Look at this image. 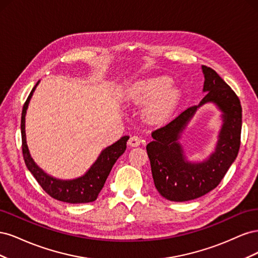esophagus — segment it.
<instances>
[{
  "label": "esophagus",
  "instance_id": "34e87169",
  "mask_svg": "<svg viewBox=\"0 0 258 258\" xmlns=\"http://www.w3.org/2000/svg\"><path fill=\"white\" fill-rule=\"evenodd\" d=\"M128 144L132 147H136V146H139L140 144H141V139H140L138 136H132L130 137L129 141H128Z\"/></svg>",
  "mask_w": 258,
  "mask_h": 258
}]
</instances>
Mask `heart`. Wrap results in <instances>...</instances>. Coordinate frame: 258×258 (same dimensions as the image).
Listing matches in <instances>:
<instances>
[{
	"instance_id": "b5f03b06",
	"label": "heart",
	"mask_w": 258,
	"mask_h": 258,
	"mask_svg": "<svg viewBox=\"0 0 258 258\" xmlns=\"http://www.w3.org/2000/svg\"><path fill=\"white\" fill-rule=\"evenodd\" d=\"M170 81L167 77H155L138 83L131 89L129 97L136 103L145 102L152 97H156L147 106L145 115L148 121L159 123L165 121L172 113L178 100V92L173 88H167Z\"/></svg>"
}]
</instances>
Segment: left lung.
I'll return each instance as SVG.
<instances>
[{"label":"left lung","instance_id":"left-lung-1","mask_svg":"<svg viewBox=\"0 0 258 258\" xmlns=\"http://www.w3.org/2000/svg\"><path fill=\"white\" fill-rule=\"evenodd\" d=\"M204 91L199 105L177 115L166 126L152 132L153 141L146 146L155 187L162 197L183 202L199 198L221 183L240 148L242 107L238 96L213 69L202 66ZM208 102L223 112V126L216 152L205 162L191 164L184 159L178 139L197 108Z\"/></svg>","mask_w":258,"mask_h":258}]
</instances>
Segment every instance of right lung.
Segmentation results:
<instances>
[{"label": "right lung", "mask_w": 258, "mask_h": 258, "mask_svg": "<svg viewBox=\"0 0 258 258\" xmlns=\"http://www.w3.org/2000/svg\"><path fill=\"white\" fill-rule=\"evenodd\" d=\"M37 84L31 90L27 101L23 104L21 113L22 154L26 166L30 172L33 174L37 183L41 185L42 188L53 199L68 202V204H87V202L95 201L98 198L101 189L103 188L104 183L111 172L114 163L126 151V144L129 137H122L118 141L101 152L96 162L81 177L74 179H58L45 173L31 157L28 150L25 130L27 108Z\"/></svg>", "instance_id": "1"}]
</instances>
